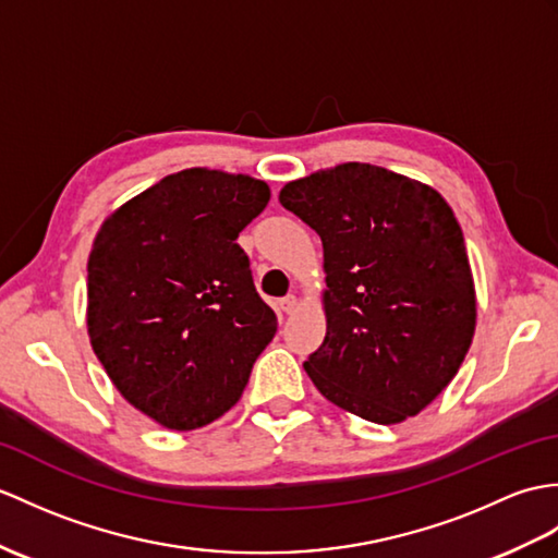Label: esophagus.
<instances>
[{
    "instance_id": "1",
    "label": "esophagus",
    "mask_w": 558,
    "mask_h": 558,
    "mask_svg": "<svg viewBox=\"0 0 558 558\" xmlns=\"http://www.w3.org/2000/svg\"><path fill=\"white\" fill-rule=\"evenodd\" d=\"M280 308L284 311V314H292V311L296 308V296H294V294L282 296V300H280Z\"/></svg>"
}]
</instances>
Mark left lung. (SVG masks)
<instances>
[{"instance_id":"left-lung-1","label":"left lung","mask_w":558,"mask_h":558,"mask_svg":"<svg viewBox=\"0 0 558 558\" xmlns=\"http://www.w3.org/2000/svg\"><path fill=\"white\" fill-rule=\"evenodd\" d=\"M280 204L323 242L326 340L304 368L371 423L416 416L454 378L475 330L463 232L433 187L371 163L292 180Z\"/></svg>"}]
</instances>
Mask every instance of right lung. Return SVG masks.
I'll return each instance as SVG.
<instances>
[{
  "mask_svg": "<svg viewBox=\"0 0 558 558\" xmlns=\"http://www.w3.org/2000/svg\"><path fill=\"white\" fill-rule=\"evenodd\" d=\"M264 180L187 168L99 228L87 262V332L111 383L171 430L238 404L278 318L235 242L266 209Z\"/></svg>",
  "mask_w": 558,
  "mask_h": 558,
  "instance_id": "1",
  "label": "right lung"
}]
</instances>
